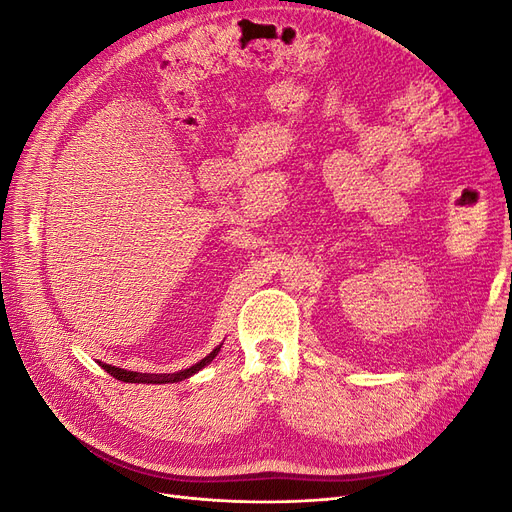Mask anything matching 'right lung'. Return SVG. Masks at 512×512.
I'll return each mask as SVG.
<instances>
[{
	"label": "right lung",
	"mask_w": 512,
	"mask_h": 512,
	"mask_svg": "<svg viewBox=\"0 0 512 512\" xmlns=\"http://www.w3.org/2000/svg\"><path fill=\"white\" fill-rule=\"evenodd\" d=\"M222 344L218 348H213L203 361L194 363L192 367L188 369H181V371H175V374H143V371H128V369H121V367H115V365H108V363H102L98 361V365H102V369L106 371V374H111L113 378L121 380V382H132V384H173V382H181V380H188L192 378L194 374H198L200 369L207 367L215 356H218Z\"/></svg>",
	"instance_id": "1"
}]
</instances>
